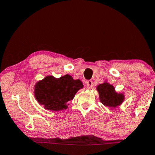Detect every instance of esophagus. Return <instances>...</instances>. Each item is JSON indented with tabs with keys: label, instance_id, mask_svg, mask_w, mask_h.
Returning <instances> with one entry per match:
<instances>
[{
	"label": "esophagus",
	"instance_id": "esophagus-1",
	"mask_svg": "<svg viewBox=\"0 0 155 155\" xmlns=\"http://www.w3.org/2000/svg\"><path fill=\"white\" fill-rule=\"evenodd\" d=\"M86 85H87V88H91V87H92L93 86L92 81H91V80L87 81L86 82Z\"/></svg>",
	"mask_w": 155,
	"mask_h": 155
}]
</instances>
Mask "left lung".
<instances>
[{"instance_id":"1","label":"left lung","mask_w":155,"mask_h":155,"mask_svg":"<svg viewBox=\"0 0 155 155\" xmlns=\"http://www.w3.org/2000/svg\"><path fill=\"white\" fill-rule=\"evenodd\" d=\"M101 102L107 107H116L120 105L124 100V94H118L114 87L108 83L105 82L97 86Z\"/></svg>"}]
</instances>
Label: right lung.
Returning <instances> with one entry per match:
<instances>
[{
	"instance_id": "obj_1",
	"label": "right lung",
	"mask_w": 155,
	"mask_h": 155,
	"mask_svg": "<svg viewBox=\"0 0 155 155\" xmlns=\"http://www.w3.org/2000/svg\"><path fill=\"white\" fill-rule=\"evenodd\" d=\"M83 87L79 79L74 80L68 74L59 78L48 76L36 83L34 96L45 109L58 111L67 109L69 105L67 103L72 100L77 91Z\"/></svg>"
}]
</instances>
